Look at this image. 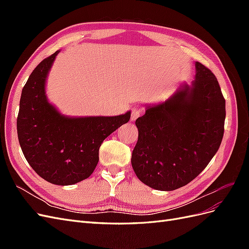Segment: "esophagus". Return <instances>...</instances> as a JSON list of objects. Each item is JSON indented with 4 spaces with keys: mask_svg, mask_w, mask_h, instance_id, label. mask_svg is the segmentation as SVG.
<instances>
[{
    "mask_svg": "<svg viewBox=\"0 0 249 249\" xmlns=\"http://www.w3.org/2000/svg\"><path fill=\"white\" fill-rule=\"evenodd\" d=\"M142 114V110L140 108H134L132 110V113H131V120L132 122H135L139 116H141Z\"/></svg>",
    "mask_w": 249,
    "mask_h": 249,
    "instance_id": "1",
    "label": "esophagus"
}]
</instances>
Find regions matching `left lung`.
<instances>
[{
	"instance_id": "left-lung-1",
	"label": "left lung",
	"mask_w": 249,
	"mask_h": 249,
	"mask_svg": "<svg viewBox=\"0 0 249 249\" xmlns=\"http://www.w3.org/2000/svg\"><path fill=\"white\" fill-rule=\"evenodd\" d=\"M192 85L183 84L168 100L137 118L138 141L132 166L143 184L171 191L190 183L219 148L225 100L215 74L195 62Z\"/></svg>"
}]
</instances>
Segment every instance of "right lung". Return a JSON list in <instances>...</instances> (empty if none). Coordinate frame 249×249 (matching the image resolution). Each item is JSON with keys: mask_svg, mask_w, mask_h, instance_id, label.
<instances>
[{"mask_svg": "<svg viewBox=\"0 0 249 249\" xmlns=\"http://www.w3.org/2000/svg\"><path fill=\"white\" fill-rule=\"evenodd\" d=\"M59 51L35 67L22 88L17 120L18 141L26 160L47 182L67 186L91 176L103 141L130 120L117 116L70 117L49 103L46 81Z\"/></svg>", "mask_w": 249, "mask_h": 249, "instance_id": "1", "label": "right lung"}]
</instances>
